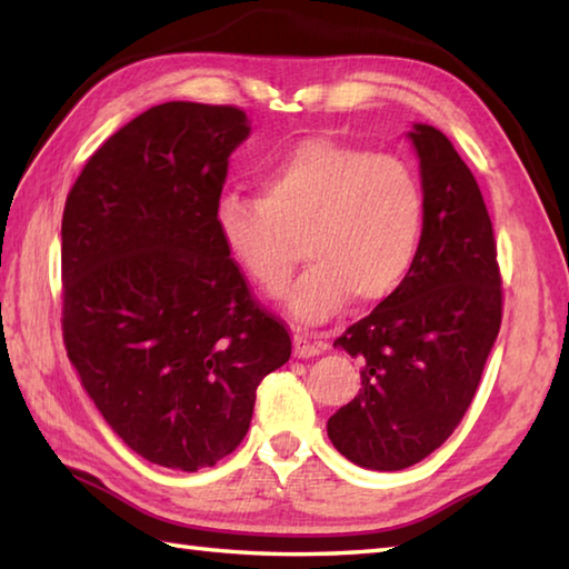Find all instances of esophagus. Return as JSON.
I'll return each mask as SVG.
<instances>
[{"instance_id": "obj_1", "label": "esophagus", "mask_w": 569, "mask_h": 569, "mask_svg": "<svg viewBox=\"0 0 569 569\" xmlns=\"http://www.w3.org/2000/svg\"><path fill=\"white\" fill-rule=\"evenodd\" d=\"M326 349H329V346H326L323 341H313L308 333H296L293 336V351H296L298 359H308V356H319Z\"/></svg>"}]
</instances>
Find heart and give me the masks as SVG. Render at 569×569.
Returning <instances> with one entry per match:
<instances>
[{"instance_id": "1", "label": "heart", "mask_w": 569, "mask_h": 569, "mask_svg": "<svg viewBox=\"0 0 569 569\" xmlns=\"http://www.w3.org/2000/svg\"><path fill=\"white\" fill-rule=\"evenodd\" d=\"M261 196L226 192L216 230L266 293L286 286L296 240L311 263L286 291L296 319L319 323L351 301L379 303L403 283L423 230V188L407 160L306 140L258 178Z\"/></svg>"}]
</instances>
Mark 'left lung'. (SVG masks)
<instances>
[{
  "instance_id": "8db88e82",
  "label": "left lung",
  "mask_w": 569,
  "mask_h": 569,
  "mask_svg": "<svg viewBox=\"0 0 569 569\" xmlns=\"http://www.w3.org/2000/svg\"><path fill=\"white\" fill-rule=\"evenodd\" d=\"M423 230L403 283L333 346L361 361V389L326 423L353 465L397 471L459 427L502 323V276L485 198L431 124H413Z\"/></svg>"
}]
</instances>
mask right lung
Masks as SVG:
<instances>
[{
    "mask_svg": "<svg viewBox=\"0 0 569 569\" xmlns=\"http://www.w3.org/2000/svg\"><path fill=\"white\" fill-rule=\"evenodd\" d=\"M248 132L233 104H156L94 150L64 203L67 356L114 435L168 469L228 457L291 356L216 230Z\"/></svg>",
    "mask_w": 569,
    "mask_h": 569,
    "instance_id": "add662e5",
    "label": "right lung"
}]
</instances>
